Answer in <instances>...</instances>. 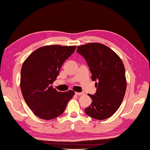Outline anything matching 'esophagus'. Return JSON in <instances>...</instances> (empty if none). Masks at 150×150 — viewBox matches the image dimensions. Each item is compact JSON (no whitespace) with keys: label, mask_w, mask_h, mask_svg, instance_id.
Instances as JSON below:
<instances>
[{"label":"esophagus","mask_w":150,"mask_h":150,"mask_svg":"<svg viewBox=\"0 0 150 150\" xmlns=\"http://www.w3.org/2000/svg\"><path fill=\"white\" fill-rule=\"evenodd\" d=\"M76 95H78V96H81V95L84 94L83 92H75Z\"/></svg>","instance_id":"34e87169"}]
</instances>
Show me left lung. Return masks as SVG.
Returning <instances> with one entry per match:
<instances>
[{
	"label": "left lung",
	"mask_w": 150,
	"mask_h": 150,
	"mask_svg": "<svg viewBox=\"0 0 150 150\" xmlns=\"http://www.w3.org/2000/svg\"><path fill=\"white\" fill-rule=\"evenodd\" d=\"M77 52L85 58L97 88L94 95L88 94L92 102L84 111L98 120L110 117L121 105L126 92L123 63L117 54L100 43L79 46Z\"/></svg>",
	"instance_id": "left-lung-1"
}]
</instances>
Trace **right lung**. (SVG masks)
Here are the masks:
<instances>
[{
  "label": "right lung",
  "instance_id": "1",
  "mask_svg": "<svg viewBox=\"0 0 150 150\" xmlns=\"http://www.w3.org/2000/svg\"><path fill=\"white\" fill-rule=\"evenodd\" d=\"M76 46H45L37 49L23 62L20 87L24 100L35 115L50 120L64 113L75 92L57 91L52 85L64 62Z\"/></svg>",
  "mask_w": 150,
  "mask_h": 150
}]
</instances>
